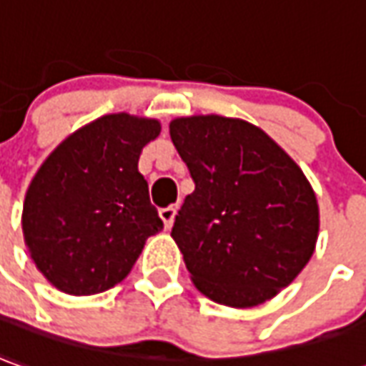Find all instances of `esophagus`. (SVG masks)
Wrapping results in <instances>:
<instances>
[{
	"label": "esophagus",
	"mask_w": 366,
	"mask_h": 366,
	"mask_svg": "<svg viewBox=\"0 0 366 366\" xmlns=\"http://www.w3.org/2000/svg\"><path fill=\"white\" fill-rule=\"evenodd\" d=\"M175 215H177V209H175V207L159 209V217H161V221H163L165 229H171L173 221H175Z\"/></svg>",
	"instance_id": "obj_1"
}]
</instances>
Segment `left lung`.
<instances>
[{"mask_svg": "<svg viewBox=\"0 0 366 366\" xmlns=\"http://www.w3.org/2000/svg\"><path fill=\"white\" fill-rule=\"evenodd\" d=\"M169 133L195 181L171 231L195 287L235 309L273 299L317 245L311 183L263 129L243 119L177 117Z\"/></svg>", "mask_w": 366, "mask_h": 366, "instance_id": "obj_1", "label": "left lung"}]
</instances>
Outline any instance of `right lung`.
<instances>
[{"instance_id":"obj_1","label":"right lung","mask_w":366,"mask_h":366,"mask_svg":"<svg viewBox=\"0 0 366 366\" xmlns=\"http://www.w3.org/2000/svg\"><path fill=\"white\" fill-rule=\"evenodd\" d=\"M157 119L111 113L61 141L25 193L21 227L35 267L63 293L121 283L145 241L163 229L137 169Z\"/></svg>"}]
</instances>
